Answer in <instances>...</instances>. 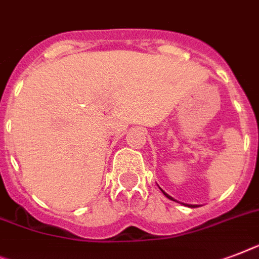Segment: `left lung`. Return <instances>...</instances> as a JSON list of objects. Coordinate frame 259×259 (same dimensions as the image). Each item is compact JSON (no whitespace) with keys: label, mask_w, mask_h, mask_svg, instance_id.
I'll use <instances>...</instances> for the list:
<instances>
[{"label":"left lung","mask_w":259,"mask_h":259,"mask_svg":"<svg viewBox=\"0 0 259 259\" xmlns=\"http://www.w3.org/2000/svg\"><path fill=\"white\" fill-rule=\"evenodd\" d=\"M162 193H163V194H165L166 197H167V198H169V199H173V198H171V197H170V195L166 194V193H165V191H163V190H162ZM190 207H195V206H190Z\"/></svg>","instance_id":"1"}]
</instances>
